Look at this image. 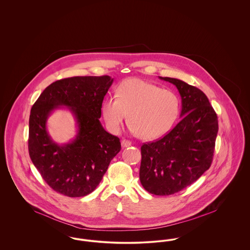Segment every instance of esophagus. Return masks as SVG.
<instances>
[{
  "mask_svg": "<svg viewBox=\"0 0 250 250\" xmlns=\"http://www.w3.org/2000/svg\"><path fill=\"white\" fill-rule=\"evenodd\" d=\"M131 144H132V143H131L130 141H127V140H123L122 141V147L123 148L129 147V146H131Z\"/></svg>",
  "mask_w": 250,
  "mask_h": 250,
  "instance_id": "esophagus-1",
  "label": "esophagus"
}]
</instances>
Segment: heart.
I'll list each match as a JSON object with an SVG mask.
<instances>
[{
  "mask_svg": "<svg viewBox=\"0 0 250 250\" xmlns=\"http://www.w3.org/2000/svg\"><path fill=\"white\" fill-rule=\"evenodd\" d=\"M179 99L172 91L138 78L120 84L116 97L102 105L107 126L118 132L129 115V124L143 140H155L166 134L177 117Z\"/></svg>",
  "mask_w": 250,
  "mask_h": 250,
  "instance_id": "heart-1",
  "label": "heart"
}]
</instances>
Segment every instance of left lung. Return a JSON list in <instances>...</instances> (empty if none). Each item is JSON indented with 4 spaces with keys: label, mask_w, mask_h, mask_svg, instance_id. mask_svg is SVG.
Segmentation results:
<instances>
[{
    "label": "left lung",
    "mask_w": 250,
    "mask_h": 250,
    "mask_svg": "<svg viewBox=\"0 0 250 250\" xmlns=\"http://www.w3.org/2000/svg\"><path fill=\"white\" fill-rule=\"evenodd\" d=\"M182 98V120L163 138L143 143L140 180L145 190L168 196L183 190L210 167L218 131L217 115L205 94L173 78Z\"/></svg>",
    "instance_id": "left-lung-1"
}]
</instances>
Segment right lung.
<instances>
[{
	"label": "right lung",
	"instance_id": "right-lung-1",
	"mask_svg": "<svg viewBox=\"0 0 250 250\" xmlns=\"http://www.w3.org/2000/svg\"><path fill=\"white\" fill-rule=\"evenodd\" d=\"M113 83L109 76L72 77L48 85L31 109L28 149L32 162L48 186L67 197H83L95 190L112 158L120 139L99 121L104 96ZM64 105L75 116L79 130L71 143L59 146L46 131L52 110Z\"/></svg>",
	"mask_w": 250,
	"mask_h": 250
}]
</instances>
